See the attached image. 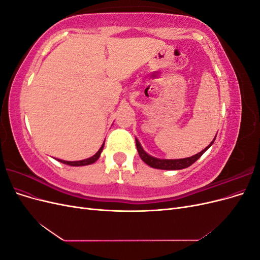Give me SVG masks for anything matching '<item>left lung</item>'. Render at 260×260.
I'll return each instance as SVG.
<instances>
[{"instance_id": "1", "label": "left lung", "mask_w": 260, "mask_h": 260, "mask_svg": "<svg viewBox=\"0 0 260 260\" xmlns=\"http://www.w3.org/2000/svg\"><path fill=\"white\" fill-rule=\"evenodd\" d=\"M214 141H212V142L206 148H204L203 151L200 152L199 154H196V155L191 156V157H187V158H182V159H158V158H155V157L149 156L148 154H146L143 151V148L141 147L138 140H136V144H137V148H138V152H139L141 159H142L145 164H147L148 166H151L153 168H157V169H164V170H179V169L186 168L188 166H191L192 164H194L204 153L206 152V149H208V147L212 143H214Z\"/></svg>"}]
</instances>
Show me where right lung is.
I'll return each mask as SVG.
<instances>
[{
  "label": "right lung",
  "instance_id": "add662e5",
  "mask_svg": "<svg viewBox=\"0 0 260 260\" xmlns=\"http://www.w3.org/2000/svg\"><path fill=\"white\" fill-rule=\"evenodd\" d=\"M103 147H104V144L101 146V148L99 149L98 153H96L95 155L92 156V157H90V158H88V159L78 160V161H66V160H60V159H57V160H58V161H60V162H62V164L70 165V166H85V165L93 164V162H95V161L99 159V157H100V155H101L102 151H103Z\"/></svg>",
  "mask_w": 260,
  "mask_h": 260
}]
</instances>
